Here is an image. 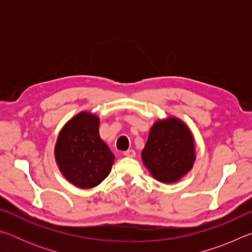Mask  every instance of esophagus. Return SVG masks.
Masks as SVG:
<instances>
[{
  "label": "esophagus",
  "instance_id": "34e87169",
  "mask_svg": "<svg viewBox=\"0 0 252 252\" xmlns=\"http://www.w3.org/2000/svg\"><path fill=\"white\" fill-rule=\"evenodd\" d=\"M123 156H126L127 158H134L135 157V151L133 150V149H129V150L123 152Z\"/></svg>",
  "mask_w": 252,
  "mask_h": 252
}]
</instances>
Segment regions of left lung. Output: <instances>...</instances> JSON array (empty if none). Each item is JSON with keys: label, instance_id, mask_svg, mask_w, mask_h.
<instances>
[{"label": "left lung", "instance_id": "8db88e82", "mask_svg": "<svg viewBox=\"0 0 252 252\" xmlns=\"http://www.w3.org/2000/svg\"><path fill=\"white\" fill-rule=\"evenodd\" d=\"M142 161L157 180L172 183L192 168L194 140L185 123L177 118L157 121L141 153Z\"/></svg>", "mask_w": 252, "mask_h": 252}]
</instances>
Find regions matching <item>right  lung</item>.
I'll list each match as a JSON object with an SVG mask.
<instances>
[{
    "mask_svg": "<svg viewBox=\"0 0 252 252\" xmlns=\"http://www.w3.org/2000/svg\"><path fill=\"white\" fill-rule=\"evenodd\" d=\"M99 118L80 112L63 126L55 144L60 171L75 187L89 189L109 176L114 156L99 134Z\"/></svg>",
    "mask_w": 252,
    "mask_h": 252,
    "instance_id": "obj_1",
    "label": "right lung"
}]
</instances>
